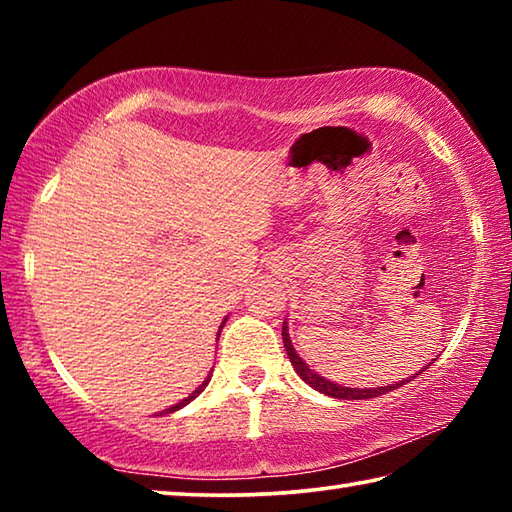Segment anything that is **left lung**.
Masks as SVG:
<instances>
[{
	"label": "left lung",
	"instance_id": "1",
	"mask_svg": "<svg viewBox=\"0 0 512 512\" xmlns=\"http://www.w3.org/2000/svg\"><path fill=\"white\" fill-rule=\"evenodd\" d=\"M282 341H284V350H287L289 359H291V366L296 368V372L300 375V379L309 384L311 388H316L318 393L329 395V397H336V400H370V397H379V395H386L388 391H395V388L404 386L406 381L411 379H404V381H397V384L391 386H379V388H350V386H341V384H334V381H329L325 377H320L318 372L311 370L305 361L298 357L296 348H293V343L289 339V329H287V320H284L282 325ZM422 372V370H420ZM418 372V375H420Z\"/></svg>",
	"mask_w": 512,
	"mask_h": 512
}]
</instances>
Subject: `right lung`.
<instances>
[{
    "instance_id": "obj_1",
    "label": "right lung",
    "mask_w": 512,
    "mask_h": 512,
    "mask_svg": "<svg viewBox=\"0 0 512 512\" xmlns=\"http://www.w3.org/2000/svg\"><path fill=\"white\" fill-rule=\"evenodd\" d=\"M223 325H225V320H223V323H221V327H219V334H221V329H223ZM210 377H212V375H207V379L203 381V384H201V386H198V388H196V391H194L192 395H189V397H185V400H183V402H178V404H173V406H169V409H167V411H162V413H173V411L183 409V406H187L189 402H192V400H194V397H198V395H201V393L205 391V386H207V384H210Z\"/></svg>"
}]
</instances>
